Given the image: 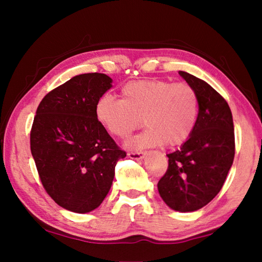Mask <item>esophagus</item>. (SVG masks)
Returning <instances> with one entry per match:
<instances>
[{
	"label": "esophagus",
	"mask_w": 262,
	"mask_h": 262,
	"mask_svg": "<svg viewBox=\"0 0 262 262\" xmlns=\"http://www.w3.org/2000/svg\"><path fill=\"white\" fill-rule=\"evenodd\" d=\"M145 156V154L143 152H128V157L132 159H136V161H141L143 159Z\"/></svg>",
	"instance_id": "1"
}]
</instances>
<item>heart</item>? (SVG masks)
<instances>
[{
    "label": "heart",
    "mask_w": 262,
    "mask_h": 262,
    "mask_svg": "<svg viewBox=\"0 0 262 262\" xmlns=\"http://www.w3.org/2000/svg\"><path fill=\"white\" fill-rule=\"evenodd\" d=\"M96 118L107 133L126 139L143 125V134L128 147L144 149L166 143L176 147L192 134L199 115V98L187 83L157 79L125 84L121 99L110 95L100 97L95 108Z\"/></svg>",
    "instance_id": "b5f03b06"
}]
</instances>
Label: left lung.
<instances>
[{"mask_svg": "<svg viewBox=\"0 0 262 262\" xmlns=\"http://www.w3.org/2000/svg\"><path fill=\"white\" fill-rule=\"evenodd\" d=\"M196 92L199 115L192 134L168 154L166 173L158 181L163 201L176 211L201 209L223 186L234 157L232 113L225 99L207 82L179 72Z\"/></svg>", "mask_w": 262, "mask_h": 262, "instance_id": "left-lung-1", "label": "left lung"}]
</instances>
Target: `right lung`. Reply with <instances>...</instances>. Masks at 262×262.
I'll use <instances>...</instances> for the list:
<instances>
[{
  "label": "right lung",
  "mask_w": 262,
  "mask_h": 262,
  "mask_svg": "<svg viewBox=\"0 0 262 262\" xmlns=\"http://www.w3.org/2000/svg\"><path fill=\"white\" fill-rule=\"evenodd\" d=\"M112 88L105 74L77 75L43 97L31 129V152L43 188L60 207L85 214L110 192L126 152L97 120L95 108Z\"/></svg>",
  "instance_id": "obj_1"
}]
</instances>
